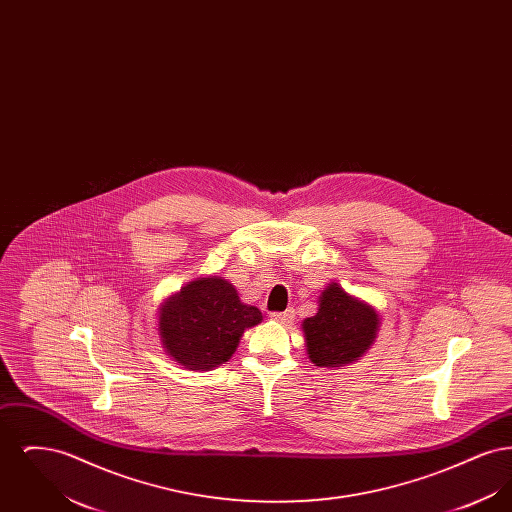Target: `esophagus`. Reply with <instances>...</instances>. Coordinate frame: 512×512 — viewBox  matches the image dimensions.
<instances>
[{
  "label": "esophagus",
  "mask_w": 512,
  "mask_h": 512,
  "mask_svg": "<svg viewBox=\"0 0 512 512\" xmlns=\"http://www.w3.org/2000/svg\"><path fill=\"white\" fill-rule=\"evenodd\" d=\"M270 318H274L278 322H290L293 318V311L288 309V311H282V313H270Z\"/></svg>",
  "instance_id": "1"
}]
</instances>
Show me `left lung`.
<instances>
[{"label": "left lung", "mask_w": 512, "mask_h": 512, "mask_svg": "<svg viewBox=\"0 0 512 512\" xmlns=\"http://www.w3.org/2000/svg\"><path fill=\"white\" fill-rule=\"evenodd\" d=\"M376 330V311L338 284L322 292L317 315L303 322L309 359L328 368L357 361L376 338Z\"/></svg>", "instance_id": "obj_1"}]
</instances>
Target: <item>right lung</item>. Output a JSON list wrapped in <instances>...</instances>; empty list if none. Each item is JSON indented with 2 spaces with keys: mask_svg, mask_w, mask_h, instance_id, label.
<instances>
[{
  "mask_svg": "<svg viewBox=\"0 0 512 512\" xmlns=\"http://www.w3.org/2000/svg\"><path fill=\"white\" fill-rule=\"evenodd\" d=\"M261 320V311L244 305L232 284L222 278H203L163 305L159 330L174 361L201 370L226 363L245 328Z\"/></svg>",
  "mask_w": 512,
  "mask_h": 512,
  "instance_id": "1",
  "label": "right lung"
}]
</instances>
